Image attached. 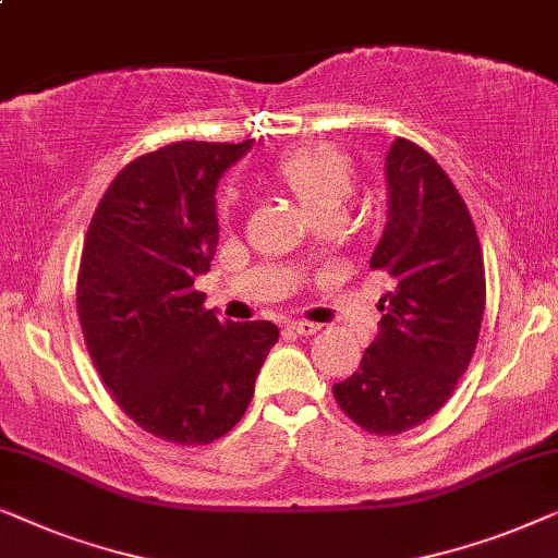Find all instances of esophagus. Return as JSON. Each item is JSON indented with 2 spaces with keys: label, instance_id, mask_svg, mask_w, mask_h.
Instances as JSON below:
<instances>
[{
  "label": "esophagus",
  "instance_id": "1",
  "mask_svg": "<svg viewBox=\"0 0 558 558\" xmlns=\"http://www.w3.org/2000/svg\"><path fill=\"white\" fill-rule=\"evenodd\" d=\"M288 328L298 336H313L316 331H320V326L311 324V320H293V324H290Z\"/></svg>",
  "mask_w": 558,
  "mask_h": 558
}]
</instances>
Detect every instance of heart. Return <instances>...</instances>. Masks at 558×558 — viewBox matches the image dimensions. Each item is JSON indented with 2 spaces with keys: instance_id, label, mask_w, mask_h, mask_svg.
Here are the masks:
<instances>
[{
  "instance_id": "1",
  "label": "heart",
  "mask_w": 558,
  "mask_h": 558,
  "mask_svg": "<svg viewBox=\"0 0 558 558\" xmlns=\"http://www.w3.org/2000/svg\"><path fill=\"white\" fill-rule=\"evenodd\" d=\"M268 177L288 190L316 219L339 215L354 190V161L336 144H305L280 151L270 161ZM232 197L219 199V217L227 219Z\"/></svg>"
}]
</instances>
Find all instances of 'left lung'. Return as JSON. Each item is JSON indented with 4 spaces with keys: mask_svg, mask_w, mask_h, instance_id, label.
Returning a JSON list of instances; mask_svg holds the SVG:
<instances>
[{
    "mask_svg": "<svg viewBox=\"0 0 558 558\" xmlns=\"http://www.w3.org/2000/svg\"><path fill=\"white\" fill-rule=\"evenodd\" d=\"M389 222L368 268L387 272L379 336L336 404L372 435H399L452 397L475 354L485 265L473 217L425 148L397 138L387 154Z\"/></svg>",
    "mask_w": 558,
    "mask_h": 558,
    "instance_id": "obj_1",
    "label": "left lung"
}]
</instances>
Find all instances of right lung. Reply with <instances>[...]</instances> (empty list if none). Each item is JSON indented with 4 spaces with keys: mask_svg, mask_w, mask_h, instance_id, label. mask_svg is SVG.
Instances as JSON below:
<instances>
[{
    "mask_svg": "<svg viewBox=\"0 0 558 558\" xmlns=\"http://www.w3.org/2000/svg\"><path fill=\"white\" fill-rule=\"evenodd\" d=\"M250 146L174 141L136 156L83 242L75 303L93 366L129 420L174 445L238 425L280 336L270 320H219L194 288L217 253V179Z\"/></svg>",
    "mask_w": 558,
    "mask_h": 558,
    "instance_id": "add662e5",
    "label": "right lung"
}]
</instances>
